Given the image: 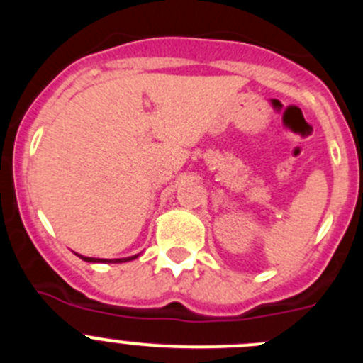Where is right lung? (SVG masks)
<instances>
[{"label":"right lung","instance_id":"1","mask_svg":"<svg viewBox=\"0 0 363 363\" xmlns=\"http://www.w3.org/2000/svg\"><path fill=\"white\" fill-rule=\"evenodd\" d=\"M82 259H85V262H104V264H121V262H129V259H134L138 258V256H130V258H120V259H99V258H89V256H79Z\"/></svg>","mask_w":363,"mask_h":363}]
</instances>
